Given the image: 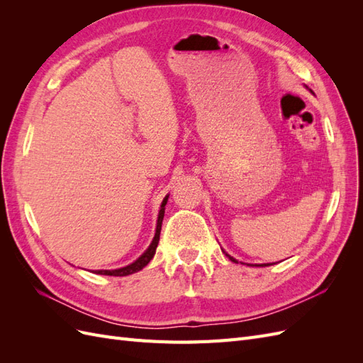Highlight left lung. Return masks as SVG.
<instances>
[{"label": "left lung", "instance_id": "left-lung-1", "mask_svg": "<svg viewBox=\"0 0 363 363\" xmlns=\"http://www.w3.org/2000/svg\"><path fill=\"white\" fill-rule=\"evenodd\" d=\"M311 92H312V91H311ZM227 256H228V255H227ZM228 259H230V260H232V262H238V260H236V259H233L232 256H228Z\"/></svg>", "mask_w": 363, "mask_h": 363}]
</instances>
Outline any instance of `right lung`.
<instances>
[{
	"mask_svg": "<svg viewBox=\"0 0 363 363\" xmlns=\"http://www.w3.org/2000/svg\"><path fill=\"white\" fill-rule=\"evenodd\" d=\"M168 196L167 195L162 201V206H160V212H159V218H157V227H156V235H155V239H152V242L150 244V247L147 248V251L142 255L138 260H135L133 263H130V265L124 267V268H119V269H98V271H94L95 274H101V276H115V277H124V276H130V274L133 272H138L140 271L144 267H147L150 260L155 257L156 255V248H157V244H159V239H160V230H162V221H163V216H164V204H167L168 201Z\"/></svg>",
	"mask_w": 363,
	"mask_h": 363,
	"instance_id": "obj_1",
	"label": "right lung"
}]
</instances>
